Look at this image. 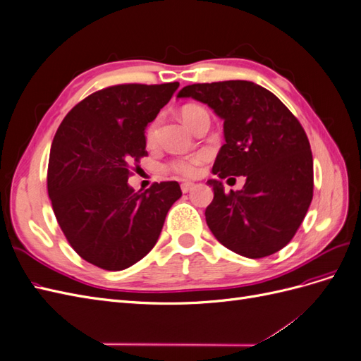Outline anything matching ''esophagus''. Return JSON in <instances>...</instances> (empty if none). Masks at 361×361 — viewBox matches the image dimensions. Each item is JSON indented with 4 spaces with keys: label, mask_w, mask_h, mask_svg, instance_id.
I'll list each match as a JSON object with an SVG mask.
<instances>
[{
    "label": "esophagus",
    "mask_w": 361,
    "mask_h": 361,
    "mask_svg": "<svg viewBox=\"0 0 361 361\" xmlns=\"http://www.w3.org/2000/svg\"><path fill=\"white\" fill-rule=\"evenodd\" d=\"M180 188H182V192H190L194 188V183L192 182H182Z\"/></svg>",
    "instance_id": "esophagus-1"
}]
</instances>
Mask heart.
I'll use <instances>...</instances> for the list:
<instances>
[{"mask_svg":"<svg viewBox=\"0 0 361 361\" xmlns=\"http://www.w3.org/2000/svg\"><path fill=\"white\" fill-rule=\"evenodd\" d=\"M204 110L199 105H185L180 111V117L185 123H187L191 129L195 123V120H197L199 114H202ZM157 129H158V120H154L147 129H146V143L147 145H154L155 140H157ZM206 159V154H194L190 157H185V158H178L174 159L169 164V169L176 173L180 174L183 178H194L195 174L199 173L200 169V164Z\"/></svg>","mask_w":361,"mask_h":361,"instance_id":"b5f03b06","label":"heart"}]
</instances>
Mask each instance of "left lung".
<instances>
[{
    "label": "left lung",
    "instance_id": "1",
    "mask_svg": "<svg viewBox=\"0 0 361 361\" xmlns=\"http://www.w3.org/2000/svg\"><path fill=\"white\" fill-rule=\"evenodd\" d=\"M178 97L206 104L224 120L226 143L209 179L206 223L235 253H277L297 233L313 197V158L302 126L276 94L251 81L192 84ZM245 176L243 190L224 192L221 179Z\"/></svg>",
    "mask_w": 361,
    "mask_h": 361
}]
</instances>
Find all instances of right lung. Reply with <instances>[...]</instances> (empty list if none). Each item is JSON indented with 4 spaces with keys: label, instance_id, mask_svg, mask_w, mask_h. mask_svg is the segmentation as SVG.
<instances>
[{
    "label": "right lung",
    "instance_id": "obj_1",
    "mask_svg": "<svg viewBox=\"0 0 361 361\" xmlns=\"http://www.w3.org/2000/svg\"><path fill=\"white\" fill-rule=\"evenodd\" d=\"M178 87L122 84L96 92L72 108L52 140L54 214L76 253L102 269L122 271L143 259L182 195L178 182L154 183L143 194L128 183L147 155V125Z\"/></svg>",
    "mask_w": 361,
    "mask_h": 361
}]
</instances>
